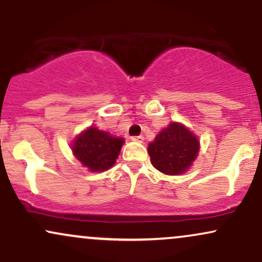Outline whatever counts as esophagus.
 Returning <instances> with one entry per match:
<instances>
[{
    "mask_svg": "<svg viewBox=\"0 0 262 262\" xmlns=\"http://www.w3.org/2000/svg\"><path fill=\"white\" fill-rule=\"evenodd\" d=\"M130 139L133 141H137V143H143L144 137H143V135H137V137H132Z\"/></svg>",
    "mask_w": 262,
    "mask_h": 262,
    "instance_id": "1",
    "label": "esophagus"
}]
</instances>
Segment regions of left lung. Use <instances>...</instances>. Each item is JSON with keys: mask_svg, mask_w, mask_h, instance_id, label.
I'll use <instances>...</instances> for the list:
<instances>
[{"mask_svg": "<svg viewBox=\"0 0 262 262\" xmlns=\"http://www.w3.org/2000/svg\"><path fill=\"white\" fill-rule=\"evenodd\" d=\"M200 150V141L187 128L170 123L149 144V155L155 169L166 175H180L187 171Z\"/></svg>", "mask_w": 262, "mask_h": 262, "instance_id": "obj_1", "label": "left lung"}]
</instances>
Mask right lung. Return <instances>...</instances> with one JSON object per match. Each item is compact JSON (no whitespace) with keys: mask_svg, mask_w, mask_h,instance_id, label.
<instances>
[{"mask_svg":"<svg viewBox=\"0 0 262 262\" xmlns=\"http://www.w3.org/2000/svg\"><path fill=\"white\" fill-rule=\"evenodd\" d=\"M123 143L122 138H114L107 132L90 127L74 141L73 152L83 166L97 172L113 166Z\"/></svg>","mask_w":262,"mask_h":262,"instance_id":"1","label":"right lung"}]
</instances>
